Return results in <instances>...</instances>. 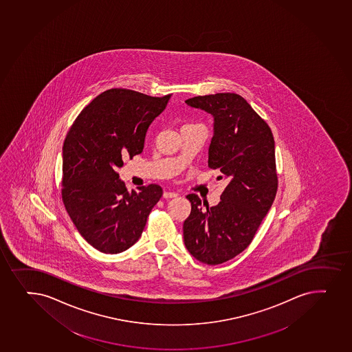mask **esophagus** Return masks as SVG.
<instances>
[{
	"label": "esophagus",
	"mask_w": 352,
	"mask_h": 352,
	"mask_svg": "<svg viewBox=\"0 0 352 352\" xmlns=\"http://www.w3.org/2000/svg\"><path fill=\"white\" fill-rule=\"evenodd\" d=\"M163 197L164 199H172V197H178V193H175V192H164Z\"/></svg>",
	"instance_id": "1"
}]
</instances>
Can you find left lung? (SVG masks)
Listing matches in <instances>:
<instances>
[{
    "label": "left lung",
    "mask_w": 352,
    "mask_h": 352,
    "mask_svg": "<svg viewBox=\"0 0 352 352\" xmlns=\"http://www.w3.org/2000/svg\"><path fill=\"white\" fill-rule=\"evenodd\" d=\"M187 106L210 113L208 166L227 182L214 207L189 194L192 210L184 222V242L195 259L222 264L254 239L278 188L272 131L245 100L234 93L195 96Z\"/></svg>",
    "instance_id": "obj_1"
}]
</instances>
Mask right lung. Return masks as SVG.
Instances as JSON below:
<instances>
[{
    "label": "right lung",
    "mask_w": 352,
    "mask_h": 352,
    "mask_svg": "<svg viewBox=\"0 0 352 352\" xmlns=\"http://www.w3.org/2000/svg\"><path fill=\"white\" fill-rule=\"evenodd\" d=\"M170 95L153 98L113 88L80 113L63 146V200L83 239L103 254H120L140 239L163 189L128 192L118 170L143 152L148 126Z\"/></svg>",
    "instance_id": "obj_1"
}]
</instances>
